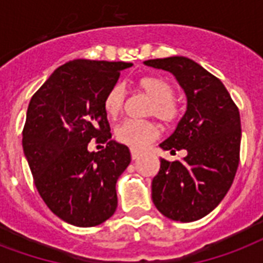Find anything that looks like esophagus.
Instances as JSON below:
<instances>
[{
    "label": "esophagus",
    "instance_id": "34e87169",
    "mask_svg": "<svg viewBox=\"0 0 263 263\" xmlns=\"http://www.w3.org/2000/svg\"><path fill=\"white\" fill-rule=\"evenodd\" d=\"M140 156H142V152L136 150V148H131V158H132V160H138Z\"/></svg>",
    "mask_w": 263,
    "mask_h": 263
}]
</instances>
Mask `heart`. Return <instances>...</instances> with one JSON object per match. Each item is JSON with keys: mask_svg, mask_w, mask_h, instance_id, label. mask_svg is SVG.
I'll return each mask as SVG.
<instances>
[{"mask_svg": "<svg viewBox=\"0 0 263 263\" xmlns=\"http://www.w3.org/2000/svg\"><path fill=\"white\" fill-rule=\"evenodd\" d=\"M136 88L153 99L148 116H154L164 123H173L179 117V106L175 101L173 84L158 76H142L136 80ZM125 102V90L121 84H115L103 98V110L109 119H116L121 113ZM160 135V128L152 121L127 120L115 129L116 139L134 148H143Z\"/></svg>", "mask_w": 263, "mask_h": 263, "instance_id": "1", "label": "heart"}]
</instances>
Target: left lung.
Segmentation results:
<instances>
[{
    "label": "left lung",
    "instance_id": "left-lung-1",
    "mask_svg": "<svg viewBox=\"0 0 263 263\" xmlns=\"http://www.w3.org/2000/svg\"><path fill=\"white\" fill-rule=\"evenodd\" d=\"M171 72L187 97V110L161 148L185 150L183 161L161 158L152 198L165 217L191 222L208 216L231 188L240 157V115L218 78L195 61L173 55L144 61Z\"/></svg>",
    "mask_w": 263,
    "mask_h": 263
}]
</instances>
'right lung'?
Listing matches in <instances>:
<instances>
[{
  "label": "right lung",
  "mask_w": 263,
  "mask_h": 263,
  "mask_svg": "<svg viewBox=\"0 0 263 263\" xmlns=\"http://www.w3.org/2000/svg\"><path fill=\"white\" fill-rule=\"evenodd\" d=\"M129 67L123 61L73 60L57 68L30 101L24 156L43 202L68 224L95 227L116 212V183L131 154L110 139L103 98ZM92 139L107 146L88 152Z\"/></svg>",
  "instance_id": "1"
}]
</instances>
